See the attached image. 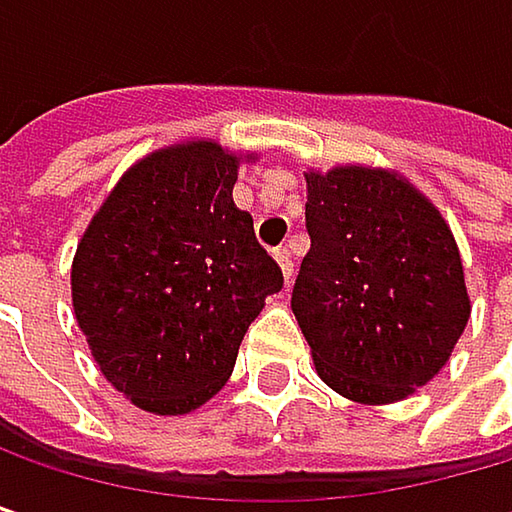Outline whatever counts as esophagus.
<instances>
[{
	"instance_id": "obj_1",
	"label": "esophagus",
	"mask_w": 512,
	"mask_h": 512,
	"mask_svg": "<svg viewBox=\"0 0 512 512\" xmlns=\"http://www.w3.org/2000/svg\"><path fill=\"white\" fill-rule=\"evenodd\" d=\"M275 260H278V266H281V275H284V281L290 284V278H293V257L287 249H275Z\"/></svg>"
}]
</instances>
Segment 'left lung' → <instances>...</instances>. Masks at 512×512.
Listing matches in <instances>:
<instances>
[{
  "instance_id": "1",
  "label": "left lung",
  "mask_w": 512,
  "mask_h": 512,
  "mask_svg": "<svg viewBox=\"0 0 512 512\" xmlns=\"http://www.w3.org/2000/svg\"><path fill=\"white\" fill-rule=\"evenodd\" d=\"M305 183L311 252L290 305L314 367L347 400H403L448 364L468 323L457 240L397 171L338 165Z\"/></svg>"
}]
</instances>
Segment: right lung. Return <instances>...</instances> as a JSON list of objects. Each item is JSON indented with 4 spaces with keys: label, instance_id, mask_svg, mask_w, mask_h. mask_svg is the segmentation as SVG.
<instances>
[{
    "label": "right lung",
    "instance_id": "right-lung-1",
    "mask_svg": "<svg viewBox=\"0 0 512 512\" xmlns=\"http://www.w3.org/2000/svg\"><path fill=\"white\" fill-rule=\"evenodd\" d=\"M240 156L213 139L139 159L85 228L73 314L100 373L139 409L186 415L231 376L284 278L234 204Z\"/></svg>",
    "mask_w": 512,
    "mask_h": 512
}]
</instances>
